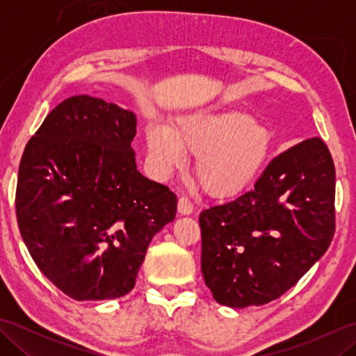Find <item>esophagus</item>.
Instances as JSON below:
<instances>
[{
  "label": "esophagus",
  "instance_id": "34e87169",
  "mask_svg": "<svg viewBox=\"0 0 356 356\" xmlns=\"http://www.w3.org/2000/svg\"><path fill=\"white\" fill-rule=\"evenodd\" d=\"M177 209H179V213L182 214V216H190V214H193L194 205H193V202L188 199V197H180Z\"/></svg>",
  "mask_w": 356,
  "mask_h": 356
}]
</instances>
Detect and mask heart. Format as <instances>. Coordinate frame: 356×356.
I'll use <instances>...</instances> for the list:
<instances>
[{"instance_id": "obj_1", "label": "heart", "mask_w": 356, "mask_h": 356, "mask_svg": "<svg viewBox=\"0 0 356 356\" xmlns=\"http://www.w3.org/2000/svg\"><path fill=\"white\" fill-rule=\"evenodd\" d=\"M151 161L162 174H171L197 154L195 172L213 195H231L259 174L269 154L264 128L237 110H195L168 125L149 124L145 130Z\"/></svg>"}]
</instances>
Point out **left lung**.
<instances>
[{
  "mask_svg": "<svg viewBox=\"0 0 356 356\" xmlns=\"http://www.w3.org/2000/svg\"><path fill=\"white\" fill-rule=\"evenodd\" d=\"M335 166L320 138L272 159L252 190L203 209L202 274L223 306H261L318 261L335 232Z\"/></svg>",
  "mask_w": 356,
  "mask_h": 356,
  "instance_id": "obj_1",
  "label": "left lung"
}]
</instances>
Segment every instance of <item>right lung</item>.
I'll list each match as a JSON object with an SVG mask.
<instances>
[{"instance_id":"add662e5","label":"right lung","mask_w":356,"mask_h":356,"mask_svg":"<svg viewBox=\"0 0 356 356\" xmlns=\"http://www.w3.org/2000/svg\"><path fill=\"white\" fill-rule=\"evenodd\" d=\"M131 111L87 95L53 108L22 154L17 217L36 266L78 301L130 292L149 241L176 217L168 186L142 176Z\"/></svg>"}]
</instances>
